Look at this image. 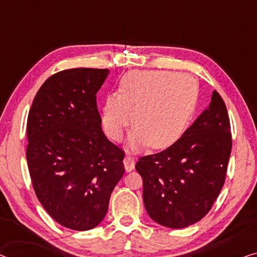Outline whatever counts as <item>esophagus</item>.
I'll return each mask as SVG.
<instances>
[{"mask_svg":"<svg viewBox=\"0 0 257 257\" xmlns=\"http://www.w3.org/2000/svg\"><path fill=\"white\" fill-rule=\"evenodd\" d=\"M124 164V168L127 172H132L134 168H135V158L132 156H127L123 160Z\"/></svg>","mask_w":257,"mask_h":257,"instance_id":"obj_1","label":"esophagus"}]
</instances>
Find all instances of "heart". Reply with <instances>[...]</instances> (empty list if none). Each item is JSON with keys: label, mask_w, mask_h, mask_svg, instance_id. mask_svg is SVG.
Listing matches in <instances>:
<instances>
[{"label": "heart", "mask_w": 257, "mask_h": 257, "mask_svg": "<svg viewBox=\"0 0 257 257\" xmlns=\"http://www.w3.org/2000/svg\"><path fill=\"white\" fill-rule=\"evenodd\" d=\"M198 90L188 75L157 70H133L122 77L117 93L107 95L101 124L112 141L122 140L130 123L132 149H164L177 142L195 112Z\"/></svg>", "instance_id": "obj_1"}]
</instances>
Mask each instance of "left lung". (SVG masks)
<instances>
[{"instance_id":"8db88e82","label":"left lung","mask_w":257,"mask_h":257,"mask_svg":"<svg viewBox=\"0 0 257 257\" xmlns=\"http://www.w3.org/2000/svg\"><path fill=\"white\" fill-rule=\"evenodd\" d=\"M226 106L217 91L211 102L170 148L141 157L145 209L156 223L190 226L212 208L223 188L232 150Z\"/></svg>"}]
</instances>
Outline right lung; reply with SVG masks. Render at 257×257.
Instances as JSON below:
<instances>
[{"label":"right lung","instance_id":"1","mask_svg":"<svg viewBox=\"0 0 257 257\" xmlns=\"http://www.w3.org/2000/svg\"><path fill=\"white\" fill-rule=\"evenodd\" d=\"M108 69L56 72L41 85L28 117L26 159L38 200L75 231L100 224L124 173V151L101 129L97 94Z\"/></svg>","mask_w":257,"mask_h":257}]
</instances>
